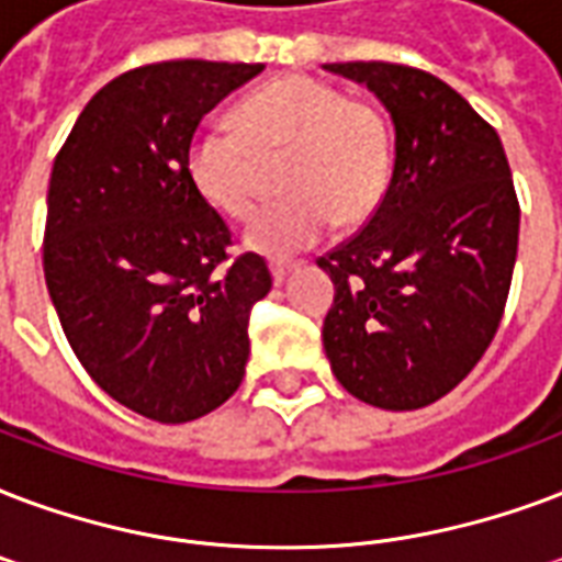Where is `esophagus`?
<instances>
[{
    "mask_svg": "<svg viewBox=\"0 0 562 562\" xmlns=\"http://www.w3.org/2000/svg\"><path fill=\"white\" fill-rule=\"evenodd\" d=\"M294 268H297V262H271L273 282H277V285H280V282H285V277H289Z\"/></svg>",
    "mask_w": 562,
    "mask_h": 562,
    "instance_id": "obj_1",
    "label": "esophagus"
}]
</instances>
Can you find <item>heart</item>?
<instances>
[{
	"instance_id": "b5f03b06",
	"label": "heart",
	"mask_w": 562,
	"mask_h": 562,
	"mask_svg": "<svg viewBox=\"0 0 562 562\" xmlns=\"http://www.w3.org/2000/svg\"><path fill=\"white\" fill-rule=\"evenodd\" d=\"M282 165L285 200L252 214L244 244L265 256H291L333 226L362 224L392 179V132L374 105L315 76L265 81L235 105V126L196 128L188 177L224 214L241 221L262 188L265 161Z\"/></svg>"
}]
</instances>
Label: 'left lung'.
I'll return each instance as SVG.
<instances>
[{
  "label": "left lung",
  "instance_id": "left-lung-1",
  "mask_svg": "<svg viewBox=\"0 0 562 562\" xmlns=\"http://www.w3.org/2000/svg\"><path fill=\"white\" fill-rule=\"evenodd\" d=\"M366 85L395 126V167L362 229L321 256L336 297L324 350L350 395L422 409L490 348L519 250V200L498 132L430 72L324 64Z\"/></svg>",
  "mask_w": 562,
  "mask_h": 562
}]
</instances>
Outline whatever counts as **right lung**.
Instances as JSON below:
<instances>
[{"label":"right lung","mask_w":562,"mask_h":562,"mask_svg":"<svg viewBox=\"0 0 562 562\" xmlns=\"http://www.w3.org/2000/svg\"><path fill=\"white\" fill-rule=\"evenodd\" d=\"M262 70L194 58L135 67L93 93L55 156L46 289L93 383L153 422H194L244 380L250 310L271 271L256 252L229 262L233 235L188 177V144Z\"/></svg>","instance_id":"right-lung-1"}]
</instances>
